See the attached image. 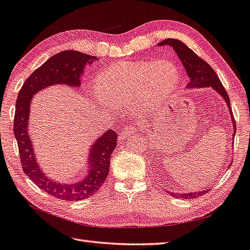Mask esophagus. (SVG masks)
I'll list each match as a JSON object with an SVG mask.
<instances>
[{
	"instance_id": "1",
	"label": "esophagus",
	"mask_w": 250,
	"mask_h": 250,
	"mask_svg": "<svg viewBox=\"0 0 250 250\" xmlns=\"http://www.w3.org/2000/svg\"><path fill=\"white\" fill-rule=\"evenodd\" d=\"M135 133V129L132 126H125L124 127L123 130H121L120 134H119V141H124L126 137H129L131 135H133Z\"/></svg>"
}]
</instances>
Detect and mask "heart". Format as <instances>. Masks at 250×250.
<instances>
[{
	"label": "heart",
	"instance_id": "b5f03b06",
	"mask_svg": "<svg viewBox=\"0 0 250 250\" xmlns=\"http://www.w3.org/2000/svg\"><path fill=\"white\" fill-rule=\"evenodd\" d=\"M178 81L177 68L167 62H121L98 75L96 92L106 105L125 108L168 96Z\"/></svg>",
	"mask_w": 250,
	"mask_h": 250
}]
</instances>
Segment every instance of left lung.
<instances>
[{
  "label": "left lung",
  "mask_w": 250,
  "mask_h": 250,
  "mask_svg": "<svg viewBox=\"0 0 250 250\" xmlns=\"http://www.w3.org/2000/svg\"><path fill=\"white\" fill-rule=\"evenodd\" d=\"M168 45L171 46L173 51L176 52L179 60L181 61L182 65L187 71L188 77L189 78V83L187 85V89H197V88H212L215 90L217 94L223 98V100L227 104V107L230 113V118H231V124L233 125V133H232V138H234L235 132H236V126L234 123L233 115H232V109H231V104H230V99L226 92L224 86L220 82L218 77L216 75L215 71L213 70L212 67L206 62L204 60H201L200 57L197 56L193 51L189 48H188L183 42H180L178 39H165L163 42L158 43V46H164ZM232 162L229 163V166H231ZM208 189L204 190H197V191H185V193H173V191L166 190L168 194L177 197V198H182V199H193L197 198L198 196H201L206 194Z\"/></svg>",
  "instance_id": "obj_1"
}]
</instances>
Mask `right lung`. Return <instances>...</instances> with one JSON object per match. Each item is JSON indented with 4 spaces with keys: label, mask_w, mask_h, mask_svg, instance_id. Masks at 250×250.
Wrapping results in <instances>:
<instances>
[{
    "label": "right lung",
    "mask_w": 250,
    "mask_h": 250,
    "mask_svg": "<svg viewBox=\"0 0 250 250\" xmlns=\"http://www.w3.org/2000/svg\"><path fill=\"white\" fill-rule=\"evenodd\" d=\"M96 61V56L73 50L62 51L51 56L26 79L16 101L14 133L18 143L23 171L38 188L59 199L83 200L100 188L108 175L117 134L113 130H107L94 143L91 142L86 158L87 167L82 178L68 183L57 181L42 170L36 156L34 141L30 134L32 100L35 95L51 86L67 85L78 88L81 86V77L85 67Z\"/></svg>",
    "instance_id": "obj_1"
}]
</instances>
